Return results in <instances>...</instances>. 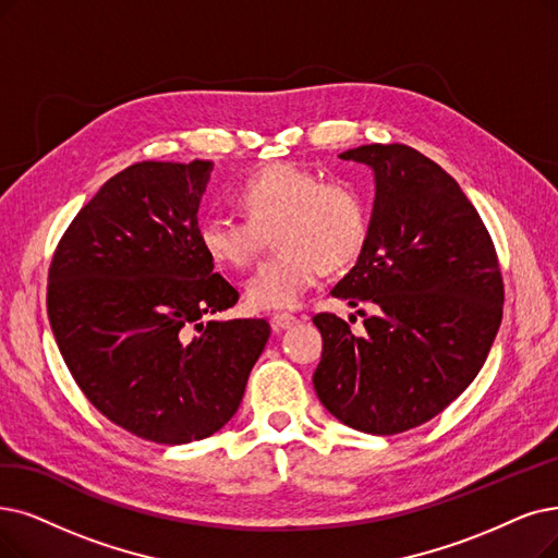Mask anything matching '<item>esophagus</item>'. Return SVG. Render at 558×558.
Masks as SVG:
<instances>
[{"label": "esophagus", "instance_id": "obj_1", "mask_svg": "<svg viewBox=\"0 0 558 558\" xmlns=\"http://www.w3.org/2000/svg\"><path fill=\"white\" fill-rule=\"evenodd\" d=\"M298 323V318L293 314H275L272 316V327L279 331V329H288L293 327Z\"/></svg>", "mask_w": 558, "mask_h": 558}]
</instances>
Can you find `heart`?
<instances>
[{"mask_svg":"<svg viewBox=\"0 0 558 558\" xmlns=\"http://www.w3.org/2000/svg\"><path fill=\"white\" fill-rule=\"evenodd\" d=\"M247 219L208 217L198 225L206 254L225 267H247L275 233L277 256L247 279L254 308L277 311L302 304L323 272L343 270L362 254L368 210L362 192L343 178H329L295 162H277L254 173L238 192Z\"/></svg>","mask_w":558,"mask_h":558,"instance_id":"b5f03b06","label":"heart"}]
</instances>
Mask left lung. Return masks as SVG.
Here are the masks:
<instances>
[{
    "mask_svg": "<svg viewBox=\"0 0 558 558\" xmlns=\"http://www.w3.org/2000/svg\"><path fill=\"white\" fill-rule=\"evenodd\" d=\"M343 160L375 171L366 244L331 288L366 331L316 314L320 403L345 426L398 435L430 421L472 385L504 316V279L481 215L460 185L405 144H368Z\"/></svg>",
    "mask_w": 558,
    "mask_h": 558,
    "instance_id": "left-lung-1",
    "label": "left lung"
}]
</instances>
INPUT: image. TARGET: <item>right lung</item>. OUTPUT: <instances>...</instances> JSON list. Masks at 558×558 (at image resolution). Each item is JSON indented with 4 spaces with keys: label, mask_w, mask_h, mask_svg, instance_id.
Listing matches in <instances>:
<instances>
[{
    "label": "right lung",
    "mask_w": 558,
    "mask_h": 558,
    "mask_svg": "<svg viewBox=\"0 0 558 558\" xmlns=\"http://www.w3.org/2000/svg\"><path fill=\"white\" fill-rule=\"evenodd\" d=\"M213 162H137L111 175L61 235L48 318L100 414L155 444L217 433L238 412L270 325L208 320L240 293L198 240Z\"/></svg>",
    "instance_id": "1"
}]
</instances>
